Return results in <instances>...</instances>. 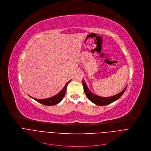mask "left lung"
I'll return each mask as SVG.
<instances>
[{
	"instance_id": "left-lung-1",
	"label": "left lung",
	"mask_w": 151,
	"mask_h": 151,
	"mask_svg": "<svg viewBox=\"0 0 151 151\" xmlns=\"http://www.w3.org/2000/svg\"><path fill=\"white\" fill-rule=\"evenodd\" d=\"M83 86L84 88V93L86 95L87 98L92 102L94 103L97 105H100V106L106 105L118 100L124 93L125 90L127 87L126 86L122 92H121L119 93L116 95H114L111 97H101L93 94L91 91H90V90L88 89V88L87 87L86 83H85L84 80L83 78Z\"/></svg>"
}]
</instances>
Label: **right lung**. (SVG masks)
<instances>
[{
	"label": "right lung",
	"instance_id": "obj_1",
	"mask_svg": "<svg viewBox=\"0 0 151 151\" xmlns=\"http://www.w3.org/2000/svg\"><path fill=\"white\" fill-rule=\"evenodd\" d=\"M71 81V80H70L64 86V87L60 91L59 93H58L57 95H56L55 96H53L51 98H47V99H36V98H33V99H35V101H36L37 102L46 105V106H52V105H55L58 104H59L60 102H61L63 99L64 98L65 94L66 93V90H67V87L68 84Z\"/></svg>",
	"mask_w": 151,
	"mask_h": 151
}]
</instances>
